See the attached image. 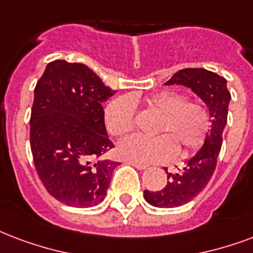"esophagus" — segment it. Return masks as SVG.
Instances as JSON below:
<instances>
[{
    "mask_svg": "<svg viewBox=\"0 0 253 253\" xmlns=\"http://www.w3.org/2000/svg\"><path fill=\"white\" fill-rule=\"evenodd\" d=\"M126 163H128V165H131V166H134L135 169H147V166H146V165H142V163H138V162H134V161H126Z\"/></svg>",
    "mask_w": 253,
    "mask_h": 253,
    "instance_id": "obj_1",
    "label": "esophagus"
}]
</instances>
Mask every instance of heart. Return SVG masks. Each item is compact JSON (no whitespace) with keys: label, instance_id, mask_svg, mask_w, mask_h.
Wrapping results in <instances>:
<instances>
[{"label":"heart","instance_id":"1","mask_svg":"<svg viewBox=\"0 0 253 253\" xmlns=\"http://www.w3.org/2000/svg\"><path fill=\"white\" fill-rule=\"evenodd\" d=\"M143 102L148 111L158 114L154 138L130 136L122 140L118 151L122 157L140 163H159L178 155L190 157L203 146L211 127L207 105L200 99H187L183 92L163 90L140 99L119 96L105 109V125L114 136H125L135 127V105Z\"/></svg>","mask_w":253,"mask_h":253}]
</instances>
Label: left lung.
I'll list each match as a JSON object with an SVG mask.
<instances>
[{"label": "left lung", "instance_id": "8db88e82", "mask_svg": "<svg viewBox=\"0 0 253 253\" xmlns=\"http://www.w3.org/2000/svg\"><path fill=\"white\" fill-rule=\"evenodd\" d=\"M183 84L199 95L208 106L212 127L203 147L176 172H167V184L159 191L144 190L143 196L154 207L173 208L188 203L203 191L216 169L223 143V130L227 125L231 94L225 78L206 69H183L166 84ZM167 171V169H166Z\"/></svg>", "mask_w": 253, "mask_h": 253}]
</instances>
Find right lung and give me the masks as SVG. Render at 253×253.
I'll return each instance as SVG.
<instances>
[{"label":"right lung","instance_id":"add662e5","mask_svg":"<svg viewBox=\"0 0 253 253\" xmlns=\"http://www.w3.org/2000/svg\"><path fill=\"white\" fill-rule=\"evenodd\" d=\"M82 63L57 59L34 88L30 148L42 184L58 202L87 208L105 199L119 162L105 158L114 147L102 102L115 94Z\"/></svg>","mask_w":253,"mask_h":253}]
</instances>
